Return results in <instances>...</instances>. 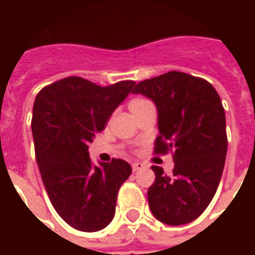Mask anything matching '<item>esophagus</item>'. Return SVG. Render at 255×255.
Here are the masks:
<instances>
[{
  "mask_svg": "<svg viewBox=\"0 0 255 255\" xmlns=\"http://www.w3.org/2000/svg\"><path fill=\"white\" fill-rule=\"evenodd\" d=\"M132 169L133 171H139V170H142V169H144V164L140 162H134L132 164Z\"/></svg>",
  "mask_w": 255,
  "mask_h": 255,
  "instance_id": "esophagus-1",
  "label": "esophagus"
}]
</instances>
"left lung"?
<instances>
[{
  "label": "left lung",
  "instance_id": "obj_1",
  "mask_svg": "<svg viewBox=\"0 0 255 255\" xmlns=\"http://www.w3.org/2000/svg\"><path fill=\"white\" fill-rule=\"evenodd\" d=\"M132 93L156 106L154 152L174 153L171 176L152 167L156 180L147 191L149 207L164 224H187L207 209L224 169L227 134L220 96L207 81L177 71L142 81Z\"/></svg>",
  "mask_w": 255,
  "mask_h": 255
}]
</instances>
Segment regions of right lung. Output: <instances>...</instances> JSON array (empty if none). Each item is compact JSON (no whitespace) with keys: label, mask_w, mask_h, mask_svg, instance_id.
<instances>
[{"label":"right lung","mask_w":255,"mask_h":255,"mask_svg":"<svg viewBox=\"0 0 255 255\" xmlns=\"http://www.w3.org/2000/svg\"><path fill=\"white\" fill-rule=\"evenodd\" d=\"M134 85L103 88L69 76L35 98L31 128L39 173L56 213L76 230L99 231L113 220L118 191L132 167L122 159L93 166L89 144Z\"/></svg>","instance_id":"obj_1"}]
</instances>
